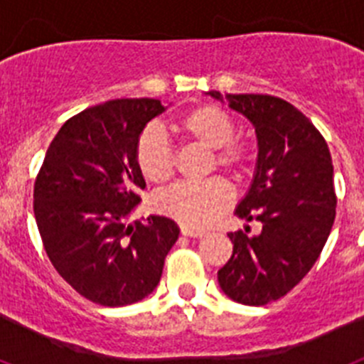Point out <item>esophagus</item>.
<instances>
[{
  "instance_id": "1",
  "label": "esophagus",
  "mask_w": 364,
  "mask_h": 364,
  "mask_svg": "<svg viewBox=\"0 0 364 364\" xmlns=\"http://www.w3.org/2000/svg\"><path fill=\"white\" fill-rule=\"evenodd\" d=\"M182 235L184 237H193V239H198V237H204V231H197V230H189V228L182 226Z\"/></svg>"
}]
</instances>
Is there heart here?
Wrapping results in <instances>:
<instances>
[{
    "label": "heart",
    "mask_w": 364,
    "mask_h": 364,
    "mask_svg": "<svg viewBox=\"0 0 364 364\" xmlns=\"http://www.w3.org/2000/svg\"><path fill=\"white\" fill-rule=\"evenodd\" d=\"M186 140L211 149L210 171L224 169L233 178H242L252 166L250 147L233 138L237 124L224 109L217 105H198L184 112L173 125ZM134 162L138 171L151 184H166L175 173V154L166 138L156 129H146L134 146ZM233 193L220 176L200 184H178L160 193L154 205L166 217L173 218L189 230H200L231 204Z\"/></svg>",
    "instance_id": "obj_1"
}]
</instances>
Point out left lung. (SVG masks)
I'll use <instances>...</instances> for the list:
<instances>
[{"mask_svg":"<svg viewBox=\"0 0 364 364\" xmlns=\"http://www.w3.org/2000/svg\"><path fill=\"white\" fill-rule=\"evenodd\" d=\"M228 102L255 125L259 140L255 178L235 215L260 220L262 230L228 233L233 253L218 284L240 304L264 306L304 279L326 244L337 204L332 156L319 129L286 100L228 95Z\"/></svg>","mask_w":364,"mask_h":364,"instance_id":"left-lung-1","label":"left lung"}]
</instances>
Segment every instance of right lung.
I'll use <instances>...</instances> for the list:
<instances>
[{"label": "right lung", "mask_w": 364, "mask_h": 364, "mask_svg": "<svg viewBox=\"0 0 364 364\" xmlns=\"http://www.w3.org/2000/svg\"><path fill=\"white\" fill-rule=\"evenodd\" d=\"M160 100H109L74 114L50 142L34 182V217L56 272L89 301L127 306L160 282L176 222L125 224L146 188L134 146Z\"/></svg>", "instance_id": "right-lung-1"}]
</instances>
